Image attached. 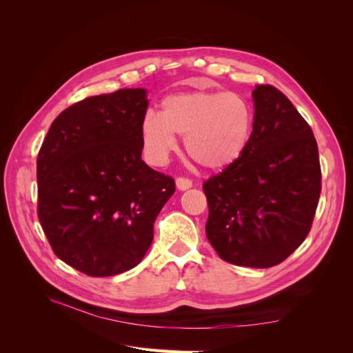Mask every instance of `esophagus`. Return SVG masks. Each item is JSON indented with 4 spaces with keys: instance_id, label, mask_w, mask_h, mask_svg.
I'll return each mask as SVG.
<instances>
[{
    "instance_id": "esophagus-1",
    "label": "esophagus",
    "mask_w": 353,
    "mask_h": 353,
    "mask_svg": "<svg viewBox=\"0 0 353 353\" xmlns=\"http://www.w3.org/2000/svg\"><path fill=\"white\" fill-rule=\"evenodd\" d=\"M175 183H176V188L181 190V191H184V190H188V188L193 187V181L188 179V178H184V176H178Z\"/></svg>"
}]
</instances>
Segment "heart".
Wrapping results in <instances>:
<instances>
[{
  "label": "heart",
  "instance_id": "1",
  "mask_svg": "<svg viewBox=\"0 0 353 353\" xmlns=\"http://www.w3.org/2000/svg\"><path fill=\"white\" fill-rule=\"evenodd\" d=\"M160 114L148 112L140 135L145 157L163 165L176 150V138H185V150L208 170H223L248 152L253 137L254 110L237 92L194 90L170 94Z\"/></svg>",
  "mask_w": 353,
  "mask_h": 353
}]
</instances>
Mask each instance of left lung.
Segmentation results:
<instances>
[{
	"instance_id": "1",
	"label": "left lung",
	"mask_w": 353,
	"mask_h": 353,
	"mask_svg": "<svg viewBox=\"0 0 353 353\" xmlns=\"http://www.w3.org/2000/svg\"><path fill=\"white\" fill-rule=\"evenodd\" d=\"M254 126L237 163L203 184L206 236L232 265L270 268L311 231L321 193V166L311 126L272 85H256Z\"/></svg>"
}]
</instances>
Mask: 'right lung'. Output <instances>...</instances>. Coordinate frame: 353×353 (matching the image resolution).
<instances>
[{
  "label": "right lung",
  "instance_id": "add662e5",
  "mask_svg": "<svg viewBox=\"0 0 353 353\" xmlns=\"http://www.w3.org/2000/svg\"><path fill=\"white\" fill-rule=\"evenodd\" d=\"M143 88L81 100L51 123L37 159L38 218L59 259L91 276L134 268L175 181L141 159Z\"/></svg>",
  "mask_w": 353,
  "mask_h": 353
}]
</instances>
